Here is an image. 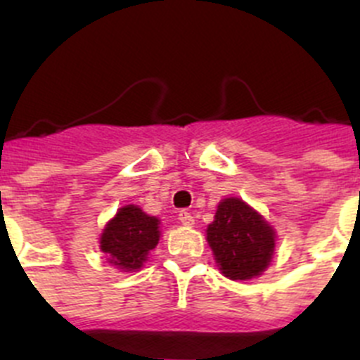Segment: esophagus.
<instances>
[{
	"instance_id": "esophagus-1",
	"label": "esophagus",
	"mask_w": 360,
	"mask_h": 360,
	"mask_svg": "<svg viewBox=\"0 0 360 360\" xmlns=\"http://www.w3.org/2000/svg\"><path fill=\"white\" fill-rule=\"evenodd\" d=\"M179 221H181V224H183V226L191 227V226H193V224H195V218L191 217V214L188 213V211H179Z\"/></svg>"
}]
</instances>
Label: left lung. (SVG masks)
Returning <instances> with one entry per match:
<instances>
[{
  "label": "left lung",
  "mask_w": 360,
  "mask_h": 360,
  "mask_svg": "<svg viewBox=\"0 0 360 360\" xmlns=\"http://www.w3.org/2000/svg\"><path fill=\"white\" fill-rule=\"evenodd\" d=\"M207 243L221 274L233 281L257 277L270 264L275 233L261 214L241 199L221 200L207 226Z\"/></svg>",
  "instance_id": "8db88e82"
}]
</instances>
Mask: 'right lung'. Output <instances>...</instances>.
Listing matches in <instances>:
<instances>
[{"label":"right lung","mask_w":360,"mask_h":360,"mask_svg":"<svg viewBox=\"0 0 360 360\" xmlns=\"http://www.w3.org/2000/svg\"><path fill=\"white\" fill-rule=\"evenodd\" d=\"M158 224V218L133 204L120 207L101 234V250L120 270H139L160 240Z\"/></svg>","instance_id":"add662e5"}]
</instances>
